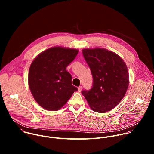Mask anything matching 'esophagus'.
Returning a JSON list of instances; mask_svg holds the SVG:
<instances>
[{
    "instance_id": "esophagus-1",
    "label": "esophagus",
    "mask_w": 154,
    "mask_h": 154,
    "mask_svg": "<svg viewBox=\"0 0 154 154\" xmlns=\"http://www.w3.org/2000/svg\"><path fill=\"white\" fill-rule=\"evenodd\" d=\"M82 86H79L78 87V91H79V92H80L81 91H82Z\"/></svg>"
}]
</instances>
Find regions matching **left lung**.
Returning <instances> with one entry per match:
<instances>
[{"label":"left lung","mask_w":154,"mask_h":154,"mask_svg":"<svg viewBox=\"0 0 154 154\" xmlns=\"http://www.w3.org/2000/svg\"><path fill=\"white\" fill-rule=\"evenodd\" d=\"M83 57L89 66L93 83L91 89L82 94L93 111H110L121 101L128 86V73L124 60L105 49H84Z\"/></svg>","instance_id":"8db88e82"}]
</instances>
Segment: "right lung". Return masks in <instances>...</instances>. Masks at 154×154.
<instances>
[{"mask_svg":"<svg viewBox=\"0 0 154 154\" xmlns=\"http://www.w3.org/2000/svg\"><path fill=\"white\" fill-rule=\"evenodd\" d=\"M78 52L77 49L54 47L39 54L32 61L29 85L35 100L43 108L58 110L78 90L66 71Z\"/></svg>","mask_w":154,"mask_h":154,"instance_id":"obj_1","label":"right lung"}]
</instances>
